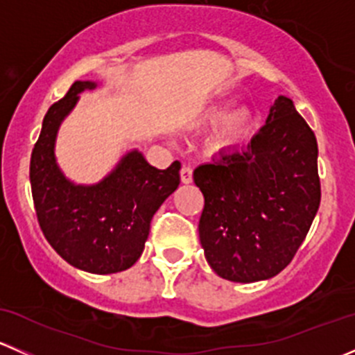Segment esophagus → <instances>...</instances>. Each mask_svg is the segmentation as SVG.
Listing matches in <instances>:
<instances>
[{"instance_id": "34e87169", "label": "esophagus", "mask_w": 355, "mask_h": 355, "mask_svg": "<svg viewBox=\"0 0 355 355\" xmlns=\"http://www.w3.org/2000/svg\"><path fill=\"white\" fill-rule=\"evenodd\" d=\"M180 180H182V184H191L192 182V168L191 166H182Z\"/></svg>"}]
</instances>
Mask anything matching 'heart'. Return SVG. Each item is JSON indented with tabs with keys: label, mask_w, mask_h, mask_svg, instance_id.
I'll return each instance as SVG.
<instances>
[{
	"label": "heart",
	"mask_w": 355,
	"mask_h": 355,
	"mask_svg": "<svg viewBox=\"0 0 355 355\" xmlns=\"http://www.w3.org/2000/svg\"><path fill=\"white\" fill-rule=\"evenodd\" d=\"M232 103L220 101L199 114L196 125L199 128H211L216 125L211 137L214 149L227 151L241 146L249 137L254 125V113L249 106L239 105L230 109Z\"/></svg>",
	"instance_id": "obj_1"
}]
</instances>
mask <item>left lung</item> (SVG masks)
I'll list each match as a JSON object with an SVG mask.
<instances>
[{
    "mask_svg": "<svg viewBox=\"0 0 355 355\" xmlns=\"http://www.w3.org/2000/svg\"><path fill=\"white\" fill-rule=\"evenodd\" d=\"M194 182L204 196L200 245L214 273L239 284L277 277L320 207L314 132L278 96L250 144L200 164Z\"/></svg>",
    "mask_w": 355,
    "mask_h": 355,
    "instance_id": "8db88e82",
    "label": "left lung"
}]
</instances>
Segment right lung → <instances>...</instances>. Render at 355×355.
<instances>
[{"label": "right lung", "mask_w": 355, "mask_h": 355, "mask_svg": "<svg viewBox=\"0 0 355 355\" xmlns=\"http://www.w3.org/2000/svg\"><path fill=\"white\" fill-rule=\"evenodd\" d=\"M96 87L91 80L73 82L48 110L32 149L31 187L39 227L53 249L78 270L110 275L141 257L153 216L180 184V163L157 170L134 149L98 184L68 180L56 163V134L78 94Z\"/></svg>", "instance_id": "add662e5"}]
</instances>
